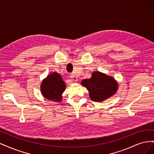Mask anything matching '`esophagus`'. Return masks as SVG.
Masks as SVG:
<instances>
[{"label":"esophagus","instance_id":"esophagus-1","mask_svg":"<svg viewBox=\"0 0 154 154\" xmlns=\"http://www.w3.org/2000/svg\"><path fill=\"white\" fill-rule=\"evenodd\" d=\"M70 78H71L72 80V81H74V82H76L78 80L77 77L73 74H71V75H70Z\"/></svg>","mask_w":154,"mask_h":154}]
</instances>
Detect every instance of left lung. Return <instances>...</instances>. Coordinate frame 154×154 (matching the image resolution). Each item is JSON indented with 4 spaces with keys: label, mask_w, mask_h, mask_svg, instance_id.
Segmentation results:
<instances>
[{
    "label": "left lung",
    "mask_w": 154,
    "mask_h": 154,
    "mask_svg": "<svg viewBox=\"0 0 154 154\" xmlns=\"http://www.w3.org/2000/svg\"><path fill=\"white\" fill-rule=\"evenodd\" d=\"M82 85L89 92L91 99L101 102L114 95L118 90V83L114 79L100 72H94L90 79L82 82Z\"/></svg>",
    "instance_id": "8db88e82"
}]
</instances>
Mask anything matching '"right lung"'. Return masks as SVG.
Here are the masks:
<instances>
[{
	"label": "right lung",
	"mask_w": 154,
	"mask_h": 154,
	"mask_svg": "<svg viewBox=\"0 0 154 154\" xmlns=\"http://www.w3.org/2000/svg\"><path fill=\"white\" fill-rule=\"evenodd\" d=\"M66 88V85L62 76L57 72H53L42 81L41 92L45 98L60 101L62 100L61 95Z\"/></svg>",
	"instance_id": "add662e5"
}]
</instances>
